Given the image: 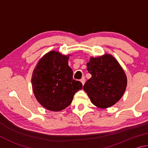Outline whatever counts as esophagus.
<instances>
[{"mask_svg": "<svg viewBox=\"0 0 148 148\" xmlns=\"http://www.w3.org/2000/svg\"><path fill=\"white\" fill-rule=\"evenodd\" d=\"M80 81H81L82 85H83V86H84V84H85V82H86V79H85V77H82V78L81 79V80H80Z\"/></svg>", "mask_w": 148, "mask_h": 148, "instance_id": "34e87169", "label": "esophagus"}]
</instances>
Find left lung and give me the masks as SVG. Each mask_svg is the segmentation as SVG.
Here are the masks:
<instances>
[{
    "label": "left lung",
    "instance_id": "left-lung-1",
    "mask_svg": "<svg viewBox=\"0 0 148 148\" xmlns=\"http://www.w3.org/2000/svg\"><path fill=\"white\" fill-rule=\"evenodd\" d=\"M87 69L91 77L86 82L83 89L95 106L107 108L121 99L127 79L122 67L112 55L91 57Z\"/></svg>",
    "mask_w": 148,
    "mask_h": 148
}]
</instances>
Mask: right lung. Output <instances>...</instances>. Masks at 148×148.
I'll return each mask as SVG.
<instances>
[{
    "mask_svg": "<svg viewBox=\"0 0 148 148\" xmlns=\"http://www.w3.org/2000/svg\"><path fill=\"white\" fill-rule=\"evenodd\" d=\"M69 56L49 51L39 60L32 75V87L37 101L45 108L59 112L71 104L82 84L73 79Z\"/></svg>",
    "mask_w": 148,
    "mask_h": 148,
    "instance_id": "obj_1",
    "label": "right lung"
}]
</instances>
